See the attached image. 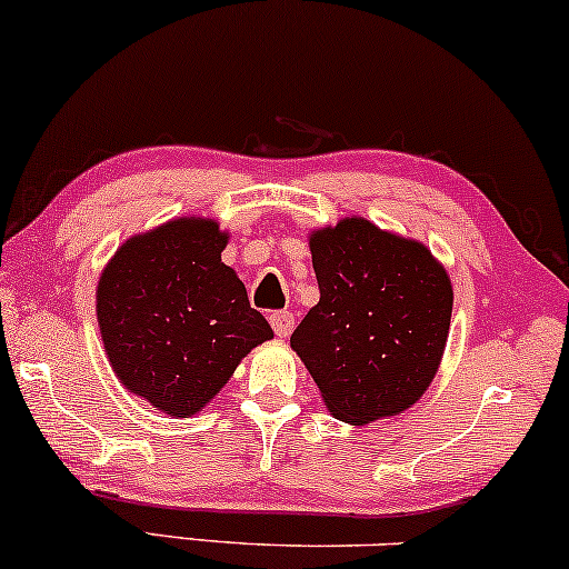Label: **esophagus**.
Instances as JSON below:
<instances>
[{"label": "esophagus", "instance_id": "1", "mask_svg": "<svg viewBox=\"0 0 569 569\" xmlns=\"http://www.w3.org/2000/svg\"><path fill=\"white\" fill-rule=\"evenodd\" d=\"M270 326H272V330H276L278 338L291 336V330H293V315L286 312V309H280V312H272V315H270Z\"/></svg>", "mask_w": 569, "mask_h": 569}]
</instances>
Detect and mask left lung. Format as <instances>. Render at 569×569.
Returning <instances> with one entry per match:
<instances>
[{"label":"left lung","mask_w":569,"mask_h":569,"mask_svg":"<svg viewBox=\"0 0 569 569\" xmlns=\"http://www.w3.org/2000/svg\"><path fill=\"white\" fill-rule=\"evenodd\" d=\"M320 301L291 336L322 401L351 426L405 412L428 391L455 291L420 241L343 218L309 236Z\"/></svg>","instance_id":"8db88e82"}]
</instances>
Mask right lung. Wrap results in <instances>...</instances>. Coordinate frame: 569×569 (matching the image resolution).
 Instances as JSON below:
<instances>
[{"label": "right lung", "instance_id": "right-lung-1", "mask_svg": "<svg viewBox=\"0 0 569 569\" xmlns=\"http://www.w3.org/2000/svg\"><path fill=\"white\" fill-rule=\"evenodd\" d=\"M228 233L178 218L128 239L97 286L107 359L128 391L170 417H191L228 383L272 328L220 260Z\"/></svg>", "mask_w": 569, "mask_h": 569}]
</instances>
